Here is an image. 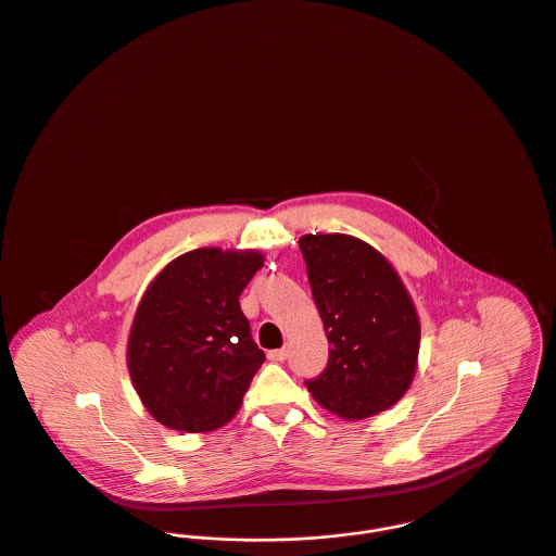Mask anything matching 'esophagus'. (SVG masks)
<instances>
[{"label":"esophagus","mask_w":556,"mask_h":556,"mask_svg":"<svg viewBox=\"0 0 556 556\" xmlns=\"http://www.w3.org/2000/svg\"><path fill=\"white\" fill-rule=\"evenodd\" d=\"M288 357V349L281 346V349H275V351H268V359L270 362H283Z\"/></svg>","instance_id":"1"}]
</instances>
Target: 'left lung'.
<instances>
[{"instance_id": "obj_1", "label": "left lung", "mask_w": 556, "mask_h": 556, "mask_svg": "<svg viewBox=\"0 0 556 556\" xmlns=\"http://www.w3.org/2000/svg\"><path fill=\"white\" fill-rule=\"evenodd\" d=\"M300 252L330 342L326 370L304 381L346 421L391 408L413 383L421 324L400 275L362 239L304 235Z\"/></svg>"}]
</instances>
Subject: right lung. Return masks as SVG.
<instances>
[{
	"mask_svg": "<svg viewBox=\"0 0 556 556\" xmlns=\"http://www.w3.org/2000/svg\"><path fill=\"white\" fill-rule=\"evenodd\" d=\"M264 256L201 248L148 286L128 334L130 381L163 426L199 433L226 426L264 362L239 296Z\"/></svg>",
	"mask_w": 556,
	"mask_h": 556,
	"instance_id": "right-lung-1",
	"label": "right lung"
}]
</instances>
